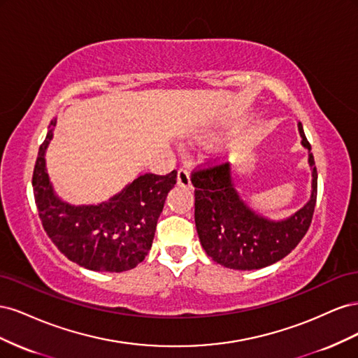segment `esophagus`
<instances>
[{"label":"esophagus","mask_w":358,"mask_h":358,"mask_svg":"<svg viewBox=\"0 0 358 358\" xmlns=\"http://www.w3.org/2000/svg\"><path fill=\"white\" fill-rule=\"evenodd\" d=\"M178 185L183 187V188H192L189 171L187 169H180L178 171Z\"/></svg>","instance_id":"1"}]
</instances>
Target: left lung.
I'll list each match as a JSON object with an SVG mask.
<instances>
[{"label":"left lung","mask_w":358,"mask_h":358,"mask_svg":"<svg viewBox=\"0 0 358 358\" xmlns=\"http://www.w3.org/2000/svg\"><path fill=\"white\" fill-rule=\"evenodd\" d=\"M299 133L309 150L312 191L309 201L287 220L272 221L249 209L234 188L229 162L192 171L197 233L215 263L234 270L262 268L287 257L305 237L315 210L318 175L300 122Z\"/></svg>","instance_id":"1"}]
</instances>
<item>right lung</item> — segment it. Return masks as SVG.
I'll use <instances>...</instances> for the list:
<instances>
[{"label":"right lung","mask_w":358,"mask_h":358,"mask_svg":"<svg viewBox=\"0 0 358 358\" xmlns=\"http://www.w3.org/2000/svg\"><path fill=\"white\" fill-rule=\"evenodd\" d=\"M57 119L40 145L32 188L43 229L73 263L95 272H125L142 263L155 236L157 221L178 171L166 176L145 173L100 204L73 206L52 188L45 154Z\"/></svg>","instance_id":"obj_1"}]
</instances>
